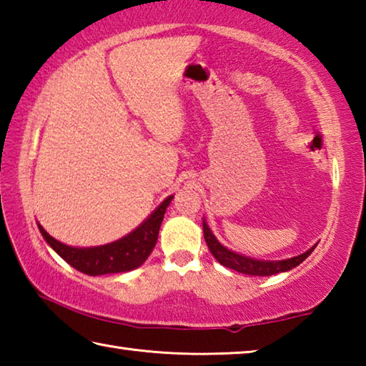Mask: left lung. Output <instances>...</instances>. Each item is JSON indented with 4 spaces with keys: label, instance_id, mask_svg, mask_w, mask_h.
Segmentation results:
<instances>
[{
    "label": "left lung",
    "instance_id": "8db88e82",
    "mask_svg": "<svg viewBox=\"0 0 366 366\" xmlns=\"http://www.w3.org/2000/svg\"><path fill=\"white\" fill-rule=\"evenodd\" d=\"M203 235H205V240L208 244V249L212 252V255L218 259V262L226 266V268H231L234 271L244 272V274H250V276H271V274H277V272H284L295 268L297 264H300L303 259H305L310 253L315 250V247L307 250L305 253H302L299 257L294 258H287V259H281V262H262V259H253L249 257L239 255V253H234L231 250H227L226 247H222L213 232L209 231V227L205 221H203Z\"/></svg>",
    "mask_w": 366,
    "mask_h": 366
}]
</instances>
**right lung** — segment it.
I'll return each mask as SVG.
<instances>
[{
  "label": "right lung",
  "mask_w": 366,
  "mask_h": 366,
  "mask_svg": "<svg viewBox=\"0 0 366 366\" xmlns=\"http://www.w3.org/2000/svg\"><path fill=\"white\" fill-rule=\"evenodd\" d=\"M172 200V195L166 198L161 205L154 209L145 222L127 234L126 237L116 240L113 244L89 247V249H77L58 242L45 229L39 224L43 239L51 245L58 255L66 259L72 268L89 276L113 274V272H126L139 268L150 255L153 247L157 245L161 221L164 218L166 208Z\"/></svg>",
  "instance_id": "1"
}]
</instances>
